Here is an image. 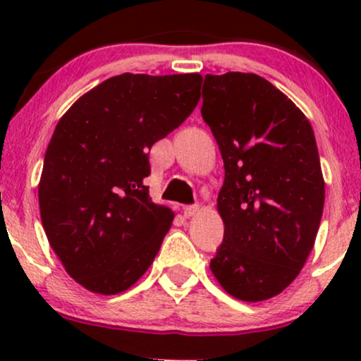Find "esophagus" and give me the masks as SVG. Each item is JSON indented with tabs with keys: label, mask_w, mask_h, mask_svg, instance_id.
Instances as JSON below:
<instances>
[{
	"label": "esophagus",
	"mask_w": 361,
	"mask_h": 361,
	"mask_svg": "<svg viewBox=\"0 0 361 361\" xmlns=\"http://www.w3.org/2000/svg\"><path fill=\"white\" fill-rule=\"evenodd\" d=\"M198 210H200V205H186L185 209H183V215L186 219H190V217H193L195 214H198Z\"/></svg>",
	"instance_id": "esophagus-1"
}]
</instances>
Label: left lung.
<instances>
[{
  "label": "left lung",
  "mask_w": 361,
  "mask_h": 361,
  "mask_svg": "<svg viewBox=\"0 0 361 361\" xmlns=\"http://www.w3.org/2000/svg\"><path fill=\"white\" fill-rule=\"evenodd\" d=\"M202 117L224 159V241L210 270L229 295L259 302L297 279L316 241L324 178L310 122L252 73L207 74Z\"/></svg>",
  "instance_id": "obj_1"
}]
</instances>
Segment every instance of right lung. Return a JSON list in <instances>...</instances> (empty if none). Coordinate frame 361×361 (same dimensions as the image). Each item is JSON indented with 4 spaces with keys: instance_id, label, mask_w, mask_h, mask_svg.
I'll list each match as a JSON object with an SVG mask.
<instances>
[{
    "instance_id": "obj_1",
    "label": "right lung",
    "mask_w": 361,
    "mask_h": 361,
    "mask_svg": "<svg viewBox=\"0 0 361 361\" xmlns=\"http://www.w3.org/2000/svg\"><path fill=\"white\" fill-rule=\"evenodd\" d=\"M202 76L123 73L62 115L44 157L40 219L69 276L126 292L154 261L175 214L149 197V151L192 114Z\"/></svg>"
}]
</instances>
